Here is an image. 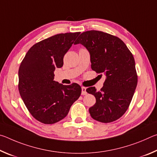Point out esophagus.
Wrapping results in <instances>:
<instances>
[{"label":"esophagus","mask_w":157,"mask_h":157,"mask_svg":"<svg viewBox=\"0 0 157 157\" xmlns=\"http://www.w3.org/2000/svg\"><path fill=\"white\" fill-rule=\"evenodd\" d=\"M86 87H84V86H82V95H86Z\"/></svg>","instance_id":"34e87169"}]
</instances>
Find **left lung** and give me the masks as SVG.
Segmentation results:
<instances>
[{"label": "left lung", "instance_id": "8db88e82", "mask_svg": "<svg viewBox=\"0 0 157 157\" xmlns=\"http://www.w3.org/2000/svg\"><path fill=\"white\" fill-rule=\"evenodd\" d=\"M78 44L89 50L92 70L106 76L100 91L94 86L86 89L96 100L89 108L91 116L105 123L118 120L128 109L137 86L132 52L118 37L101 31L84 32L75 42Z\"/></svg>", "mask_w": 157, "mask_h": 157}]
</instances>
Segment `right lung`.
<instances>
[{
    "label": "right lung",
    "mask_w": 157,
    "mask_h": 157,
    "mask_svg": "<svg viewBox=\"0 0 157 157\" xmlns=\"http://www.w3.org/2000/svg\"><path fill=\"white\" fill-rule=\"evenodd\" d=\"M80 33L58 34L32 46L18 70V91L34 118L54 124L67 116L80 96L79 84L63 85L54 81V71L62 67L63 56Z\"/></svg>",
    "instance_id": "add662e5"
}]
</instances>
